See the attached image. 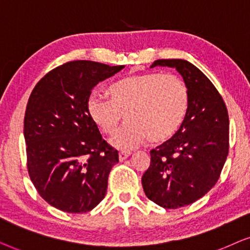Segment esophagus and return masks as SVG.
Wrapping results in <instances>:
<instances>
[{"mask_svg": "<svg viewBox=\"0 0 250 250\" xmlns=\"http://www.w3.org/2000/svg\"><path fill=\"white\" fill-rule=\"evenodd\" d=\"M130 154H131V152L128 151V149H122V151H120V153H119V158L121 161H123V160L127 159Z\"/></svg>", "mask_w": 250, "mask_h": 250, "instance_id": "obj_1", "label": "esophagus"}]
</instances>
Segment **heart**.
<instances>
[{"label":"heart","mask_w":250,"mask_h":250,"mask_svg":"<svg viewBox=\"0 0 250 250\" xmlns=\"http://www.w3.org/2000/svg\"><path fill=\"white\" fill-rule=\"evenodd\" d=\"M109 99L91 94L86 102L89 116L103 134H114L121 122L127 125L112 138L119 147H134L148 138L154 144L175 136L189 106V90L175 74L145 73L120 80L108 88Z\"/></svg>","instance_id":"obj_1"}]
</instances>
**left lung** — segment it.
<instances>
[{
    "label": "left lung",
    "mask_w": 250,
    "mask_h": 250,
    "mask_svg": "<svg viewBox=\"0 0 250 250\" xmlns=\"http://www.w3.org/2000/svg\"><path fill=\"white\" fill-rule=\"evenodd\" d=\"M175 67L189 90V106L175 136L149 152L142 177L149 200L177 209L204 197L217 183L229 154V113L223 97L198 67L183 59H159L154 66Z\"/></svg>",
    "instance_id": "left-lung-1"
}]
</instances>
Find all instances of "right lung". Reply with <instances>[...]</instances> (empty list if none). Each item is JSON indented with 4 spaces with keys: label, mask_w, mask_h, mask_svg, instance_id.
<instances>
[{
    "label": "right lung",
    "mask_w": 250,
    "mask_h": 250,
    "mask_svg": "<svg viewBox=\"0 0 250 250\" xmlns=\"http://www.w3.org/2000/svg\"><path fill=\"white\" fill-rule=\"evenodd\" d=\"M123 67L67 62L46 73L29 96L24 118L28 175L59 210L90 211L105 198L119 152L103 139L86 102L97 83Z\"/></svg>",
    "instance_id": "1"
}]
</instances>
